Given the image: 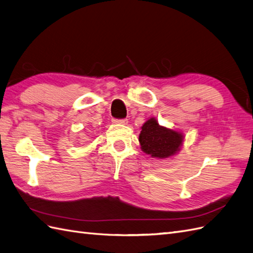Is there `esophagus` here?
Masks as SVG:
<instances>
[{"label": "esophagus", "mask_w": 253, "mask_h": 253, "mask_svg": "<svg viewBox=\"0 0 253 253\" xmlns=\"http://www.w3.org/2000/svg\"><path fill=\"white\" fill-rule=\"evenodd\" d=\"M113 123H115V124H122V125H126L128 123V120L127 119H123V120H113Z\"/></svg>", "instance_id": "1"}]
</instances>
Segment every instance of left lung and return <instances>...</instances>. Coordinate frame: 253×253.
I'll use <instances>...</instances> for the list:
<instances>
[{
  "mask_svg": "<svg viewBox=\"0 0 253 253\" xmlns=\"http://www.w3.org/2000/svg\"><path fill=\"white\" fill-rule=\"evenodd\" d=\"M139 142L141 150L145 154L153 158L166 159L180 151L184 135L179 131L160 126L157 120L152 118L141 127Z\"/></svg>",
  "mask_w": 253,
  "mask_h": 253,
  "instance_id": "left-lung-1",
  "label": "left lung"
}]
</instances>
